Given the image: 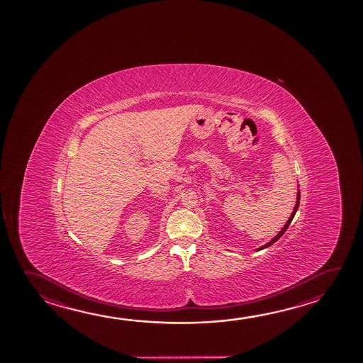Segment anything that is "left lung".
Wrapping results in <instances>:
<instances>
[{
    "label": "left lung",
    "instance_id": "8db88e82",
    "mask_svg": "<svg viewBox=\"0 0 363 363\" xmlns=\"http://www.w3.org/2000/svg\"><path fill=\"white\" fill-rule=\"evenodd\" d=\"M299 197H301V194L298 192V195H297V203H296V206H294V210H293L292 216H289V219H288V222L286 223V225L283 227V229L280 230L279 233L278 235H275L274 237L273 240L272 241L269 242V243H267V245H264L262 247L259 248V250H262V248H267L269 247V246H272L273 245L274 242L278 241L279 240L280 237L281 235H284V232H286V229H288V227H289V224L292 223L293 218H294V216H296V211H297V209H298V205H299Z\"/></svg>",
    "mask_w": 363,
    "mask_h": 363
}]
</instances>
